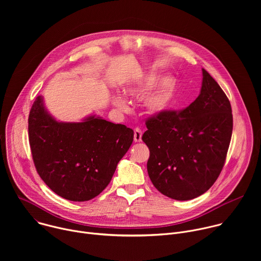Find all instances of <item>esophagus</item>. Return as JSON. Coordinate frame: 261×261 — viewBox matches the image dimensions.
I'll use <instances>...</instances> for the list:
<instances>
[{"instance_id": "obj_1", "label": "esophagus", "mask_w": 261, "mask_h": 261, "mask_svg": "<svg viewBox=\"0 0 261 261\" xmlns=\"http://www.w3.org/2000/svg\"><path fill=\"white\" fill-rule=\"evenodd\" d=\"M141 136H142V131L139 128L134 129V141L135 142H140L141 141Z\"/></svg>"}]
</instances>
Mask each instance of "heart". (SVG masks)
I'll return each instance as SVG.
<instances>
[{
    "mask_svg": "<svg viewBox=\"0 0 261 261\" xmlns=\"http://www.w3.org/2000/svg\"><path fill=\"white\" fill-rule=\"evenodd\" d=\"M159 76L155 74L147 75L133 84L125 87L124 91L127 95L133 97H142L150 93L158 84ZM173 81L169 77L162 80L158 88L148 95L145 99V107L151 114H160L167 109L173 98ZM111 102L114 106L120 111H126L128 109V104L125 99L120 95H113Z\"/></svg>",
    "mask_w": 261,
    "mask_h": 261,
    "instance_id": "heart-1",
    "label": "heart"
}]
</instances>
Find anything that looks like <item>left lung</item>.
Returning <instances> with one entry per match:
<instances>
[{"instance_id": "left-lung-1", "label": "left lung", "mask_w": 261, "mask_h": 261, "mask_svg": "<svg viewBox=\"0 0 261 261\" xmlns=\"http://www.w3.org/2000/svg\"><path fill=\"white\" fill-rule=\"evenodd\" d=\"M147 173L156 189L175 200L206 192L224 166L232 134L230 102L202 69L199 96L180 111L164 110L145 122Z\"/></svg>"}]
</instances>
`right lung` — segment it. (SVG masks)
<instances>
[{
  "instance_id": "1",
  "label": "right lung",
  "mask_w": 261,
  "mask_h": 261,
  "mask_svg": "<svg viewBox=\"0 0 261 261\" xmlns=\"http://www.w3.org/2000/svg\"><path fill=\"white\" fill-rule=\"evenodd\" d=\"M134 132L95 115L83 122H59L38 96L29 116V140L37 172L59 196L88 201L109 184L129 150Z\"/></svg>"
}]
</instances>
